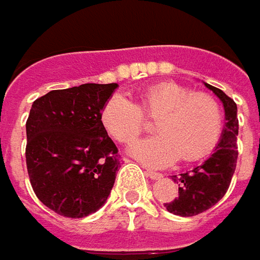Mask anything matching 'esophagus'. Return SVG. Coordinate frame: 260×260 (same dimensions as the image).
Instances as JSON below:
<instances>
[{"mask_svg":"<svg viewBox=\"0 0 260 260\" xmlns=\"http://www.w3.org/2000/svg\"><path fill=\"white\" fill-rule=\"evenodd\" d=\"M145 173H147V176H148L150 179H152V180H157V179L163 177V175H161V173H158V172H154V170H151V169H147V170H145Z\"/></svg>","mask_w":260,"mask_h":260,"instance_id":"1","label":"esophagus"}]
</instances>
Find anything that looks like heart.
<instances>
[{"instance_id":"obj_1","label":"heart","mask_w":260,"mask_h":260,"mask_svg":"<svg viewBox=\"0 0 260 260\" xmlns=\"http://www.w3.org/2000/svg\"><path fill=\"white\" fill-rule=\"evenodd\" d=\"M147 118H158V135L137 141L131 152L151 166H166L177 158L186 163L204 158L220 141L224 122L215 97L172 81L144 90L138 105L113 94L102 109L103 126L120 144L134 141L147 128Z\"/></svg>"}]
</instances>
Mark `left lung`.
<instances>
[{
  "label": "left lung",
  "mask_w": 260,
  "mask_h": 260,
  "mask_svg": "<svg viewBox=\"0 0 260 260\" xmlns=\"http://www.w3.org/2000/svg\"><path fill=\"white\" fill-rule=\"evenodd\" d=\"M205 85L220 97L224 105L227 122L220 144L208 160L190 172L173 176V180L179 182V197L172 202L164 204V207L169 212L180 217L198 215L214 207L225 195L232 183L239 155L237 105L222 90L214 85Z\"/></svg>",
  "instance_id": "1"
}]
</instances>
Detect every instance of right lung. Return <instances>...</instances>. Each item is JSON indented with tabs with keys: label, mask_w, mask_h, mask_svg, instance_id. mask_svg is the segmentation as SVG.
<instances>
[{
	"label": "right lung",
	"mask_w": 260,
	"mask_h": 260,
	"mask_svg": "<svg viewBox=\"0 0 260 260\" xmlns=\"http://www.w3.org/2000/svg\"><path fill=\"white\" fill-rule=\"evenodd\" d=\"M116 83L52 90L33 102L26 122V164L36 197L56 214L83 218L100 208L120 167L102 123Z\"/></svg>",
	"instance_id": "right-lung-1"
}]
</instances>
